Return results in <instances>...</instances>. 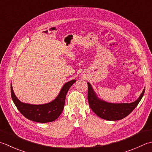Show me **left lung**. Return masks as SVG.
I'll return each mask as SVG.
<instances>
[{"mask_svg": "<svg viewBox=\"0 0 152 152\" xmlns=\"http://www.w3.org/2000/svg\"><path fill=\"white\" fill-rule=\"evenodd\" d=\"M88 99L90 108L98 117L107 121L123 119L129 115L144 96L145 88L138 99L130 103H110L98 99L90 83H88Z\"/></svg>", "mask_w": 152, "mask_h": 152, "instance_id": "8db88e82", "label": "left lung"}]
</instances>
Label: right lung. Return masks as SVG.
Returning <instances> with one entry per match:
<instances>
[{
  "instance_id": "1",
  "label": "right lung",
  "mask_w": 152,
  "mask_h": 152,
  "mask_svg": "<svg viewBox=\"0 0 152 152\" xmlns=\"http://www.w3.org/2000/svg\"><path fill=\"white\" fill-rule=\"evenodd\" d=\"M75 82V80H72L66 82L54 101L43 105H31L21 102L15 96L11 85L12 99L19 111L28 119L41 123H49L54 121L61 115L64 109L67 92Z\"/></svg>"
}]
</instances>
